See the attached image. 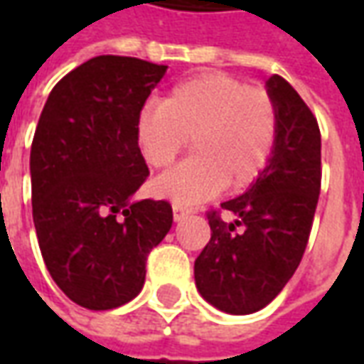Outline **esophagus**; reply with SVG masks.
<instances>
[{"label":"esophagus","mask_w":364,"mask_h":364,"mask_svg":"<svg viewBox=\"0 0 364 364\" xmlns=\"http://www.w3.org/2000/svg\"><path fill=\"white\" fill-rule=\"evenodd\" d=\"M191 213H193V210H189V208H185V206L173 205V218H175V222L183 220V218H185V216H189Z\"/></svg>","instance_id":"34e87169"}]
</instances>
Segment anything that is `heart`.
I'll list each match as a JSON object with an SVG mask.
<instances>
[{
	"label": "heart",
	"instance_id": "obj_1",
	"mask_svg": "<svg viewBox=\"0 0 364 364\" xmlns=\"http://www.w3.org/2000/svg\"><path fill=\"white\" fill-rule=\"evenodd\" d=\"M279 112L265 90L213 72L175 83L136 120V140L154 169H166L193 138L195 156L154 183L156 195L191 206L230 187H250L269 164Z\"/></svg>",
	"mask_w": 364,
	"mask_h": 364
}]
</instances>
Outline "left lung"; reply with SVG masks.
<instances>
[{
    "mask_svg": "<svg viewBox=\"0 0 364 364\" xmlns=\"http://www.w3.org/2000/svg\"><path fill=\"white\" fill-rule=\"evenodd\" d=\"M279 112L277 140L257 181L210 210V240L195 261L200 296L226 314H253L273 300L300 265L321 185L318 120L281 75L267 80Z\"/></svg>",
    "mask_w": 364,
    "mask_h": 364,
    "instance_id": "obj_1",
    "label": "left lung"
}]
</instances>
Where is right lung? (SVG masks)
I'll list each match as a JSON object with an SVG mask.
<instances>
[{"instance_id":"obj_1","label":"right lung","mask_w":364,"mask_h":364,"mask_svg":"<svg viewBox=\"0 0 364 364\" xmlns=\"http://www.w3.org/2000/svg\"><path fill=\"white\" fill-rule=\"evenodd\" d=\"M167 66L95 56L46 99L31 146L33 220L60 290L87 310H112L142 290L148 253L173 222L167 200L132 195L148 177L136 120Z\"/></svg>"}]
</instances>
